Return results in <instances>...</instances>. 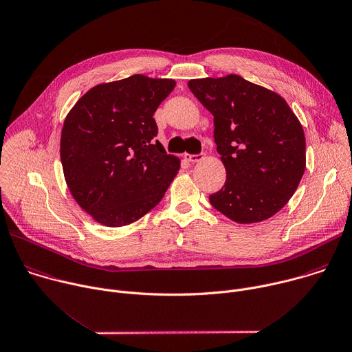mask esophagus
Wrapping results in <instances>:
<instances>
[{
  "instance_id": "obj_1",
  "label": "esophagus",
  "mask_w": 352,
  "mask_h": 352,
  "mask_svg": "<svg viewBox=\"0 0 352 352\" xmlns=\"http://www.w3.org/2000/svg\"><path fill=\"white\" fill-rule=\"evenodd\" d=\"M184 157H185V160H188L190 163H197L204 157V155L203 153H200V155H185Z\"/></svg>"
}]
</instances>
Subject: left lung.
Segmentation results:
<instances>
[{"instance_id":"left-lung-1","label":"left lung","mask_w":352,"mask_h":352,"mask_svg":"<svg viewBox=\"0 0 352 352\" xmlns=\"http://www.w3.org/2000/svg\"><path fill=\"white\" fill-rule=\"evenodd\" d=\"M188 87L214 116L226 170L223 186L208 197L211 206L239 223L276 214L305 170L304 131L286 100L238 74L190 80Z\"/></svg>"}]
</instances>
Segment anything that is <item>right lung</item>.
Instances as JSON below:
<instances>
[{"instance_id": "add662e5", "label": "right lung", "mask_w": 352, "mask_h": 352, "mask_svg": "<svg viewBox=\"0 0 352 352\" xmlns=\"http://www.w3.org/2000/svg\"><path fill=\"white\" fill-rule=\"evenodd\" d=\"M170 78L134 74L82 95L62 129L60 160L70 193L95 221L129 225L163 199L179 160L155 138L153 114L174 89Z\"/></svg>"}]
</instances>
